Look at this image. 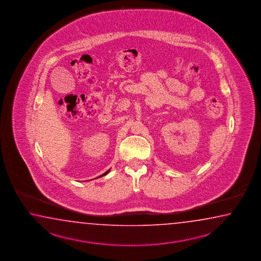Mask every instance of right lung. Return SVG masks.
<instances>
[{
    "label": "right lung",
    "instance_id": "obj_1",
    "mask_svg": "<svg viewBox=\"0 0 261 261\" xmlns=\"http://www.w3.org/2000/svg\"><path fill=\"white\" fill-rule=\"evenodd\" d=\"M109 171H110V170H108V171H107V172H105V173H103V174H101V175H100V176H99V177H101V176H103V175H106V174H107V173H108V172H109Z\"/></svg>",
    "mask_w": 261,
    "mask_h": 261
}]
</instances>
